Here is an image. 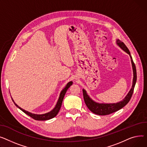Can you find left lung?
Segmentation results:
<instances>
[{"instance_id": "8db88e82", "label": "left lung", "mask_w": 147, "mask_h": 147, "mask_svg": "<svg viewBox=\"0 0 147 147\" xmlns=\"http://www.w3.org/2000/svg\"><path fill=\"white\" fill-rule=\"evenodd\" d=\"M117 44L118 46L123 49L129 55L131 59L132 62V65L133 68V72H134V79H133V83H132V87L129 91V93L127 94L126 97L121 101L117 103H113V104H99L96 102L92 100H91L90 97L88 96V94L86 92V91L83 90V96H84V100L85 102V105H87V107L89 109V110L92 111L94 114H96L98 115H110L112 113L121 109L124 106H125L129 101H130L132 94L134 90V87L136 81V69L135 65L133 61L132 56L131 55L130 51H129V49L126 47V46L124 44L123 42H122L120 40H117Z\"/></svg>"}]
</instances>
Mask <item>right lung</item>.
Segmentation results:
<instances>
[{
	"mask_svg": "<svg viewBox=\"0 0 147 147\" xmlns=\"http://www.w3.org/2000/svg\"><path fill=\"white\" fill-rule=\"evenodd\" d=\"M72 81L67 83V84L66 85L65 88L61 91V92H60V97L59 98V100L57 101V104H56L55 107L53 109V110H52L51 111H50V112H49V113H46V114H43V115H35V114H32L31 113H30V112L25 111V110L21 109L20 107H19L13 101L12 98V101L14 102V104L15 105V106L17 107H18L20 110H21L23 112H24L25 114H27V115H28L29 116H30L31 117H32L34 120H49L50 119H52V118L55 117L57 115L58 112L60 110V107H61L62 103V101H63V100L65 95L67 89L70 87V86L72 85Z\"/></svg>",
	"mask_w": 147,
	"mask_h": 147,
	"instance_id": "obj_1",
	"label": "right lung"
}]
</instances>
